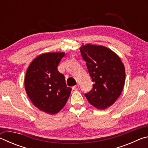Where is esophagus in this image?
Masks as SVG:
<instances>
[{"mask_svg": "<svg viewBox=\"0 0 148 148\" xmlns=\"http://www.w3.org/2000/svg\"><path fill=\"white\" fill-rule=\"evenodd\" d=\"M79 85L77 84V85H76V86H74L72 87V89L75 90V91H77V90L79 89Z\"/></svg>", "mask_w": 148, "mask_h": 148, "instance_id": "34e87169", "label": "esophagus"}]
</instances>
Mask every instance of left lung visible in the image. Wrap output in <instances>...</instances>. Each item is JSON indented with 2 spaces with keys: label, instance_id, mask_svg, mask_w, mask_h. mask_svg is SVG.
<instances>
[{
  "label": "left lung",
  "instance_id": "left-lung-1",
  "mask_svg": "<svg viewBox=\"0 0 148 148\" xmlns=\"http://www.w3.org/2000/svg\"><path fill=\"white\" fill-rule=\"evenodd\" d=\"M79 49L94 82L92 90L85 96L97 109H106L114 104L123 89L124 64L120 57L107 47L82 44Z\"/></svg>",
  "mask_w": 148,
  "mask_h": 148
}]
</instances>
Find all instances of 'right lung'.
Instances as JSON below:
<instances>
[{"label":"right lung","mask_w":148,"mask_h":148,"mask_svg":"<svg viewBox=\"0 0 148 148\" xmlns=\"http://www.w3.org/2000/svg\"><path fill=\"white\" fill-rule=\"evenodd\" d=\"M64 52H49L36 57L27 70L25 89L35 106L51 115L62 109L72 89L66 86L64 75L57 70Z\"/></svg>","instance_id":"add662e5"}]
</instances>
